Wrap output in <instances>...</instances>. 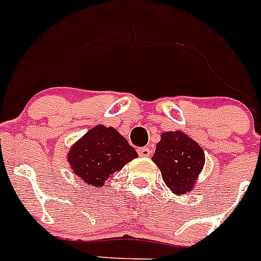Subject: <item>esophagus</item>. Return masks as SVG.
Returning a JSON list of instances; mask_svg holds the SVG:
<instances>
[{
	"label": "esophagus",
	"instance_id": "esophagus-1",
	"mask_svg": "<svg viewBox=\"0 0 261 261\" xmlns=\"http://www.w3.org/2000/svg\"><path fill=\"white\" fill-rule=\"evenodd\" d=\"M138 154L143 158H147V156H151L152 151H151V148L148 147H141V148H138Z\"/></svg>",
	"mask_w": 261,
	"mask_h": 261
}]
</instances>
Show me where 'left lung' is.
<instances>
[{"mask_svg": "<svg viewBox=\"0 0 261 261\" xmlns=\"http://www.w3.org/2000/svg\"><path fill=\"white\" fill-rule=\"evenodd\" d=\"M152 162L161 170L162 178L172 194L185 195L196 185L205 158L203 148L178 130L161 135Z\"/></svg>", "mask_w": 261, "mask_h": 261, "instance_id": "left-lung-1", "label": "left lung"}]
</instances>
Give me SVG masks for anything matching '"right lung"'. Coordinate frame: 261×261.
Segmentation results:
<instances>
[{"label":"right lung","mask_w":261,"mask_h":261,"mask_svg":"<svg viewBox=\"0 0 261 261\" xmlns=\"http://www.w3.org/2000/svg\"><path fill=\"white\" fill-rule=\"evenodd\" d=\"M138 158L137 151L114 127L97 124L70 147L67 162L87 186L102 187L114 172Z\"/></svg>","instance_id":"obj_1"}]
</instances>
